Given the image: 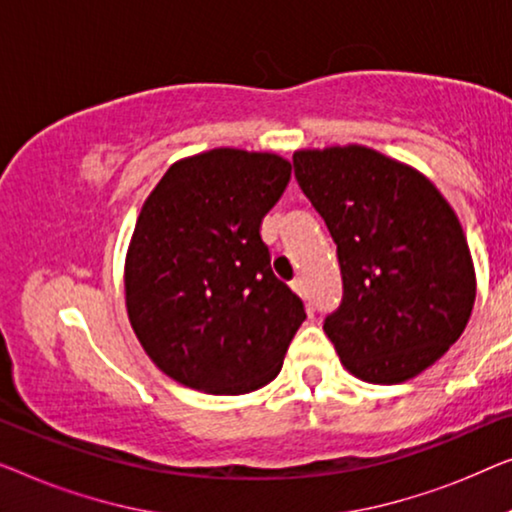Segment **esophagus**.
Wrapping results in <instances>:
<instances>
[{
	"instance_id": "obj_1",
	"label": "esophagus",
	"mask_w": 512,
	"mask_h": 512,
	"mask_svg": "<svg viewBox=\"0 0 512 512\" xmlns=\"http://www.w3.org/2000/svg\"><path fill=\"white\" fill-rule=\"evenodd\" d=\"M292 290L299 294V297H306V283H304V278H294L292 280Z\"/></svg>"
}]
</instances>
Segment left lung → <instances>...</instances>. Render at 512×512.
<instances>
[{
	"label": "left lung",
	"mask_w": 512,
	"mask_h": 512,
	"mask_svg": "<svg viewBox=\"0 0 512 512\" xmlns=\"http://www.w3.org/2000/svg\"><path fill=\"white\" fill-rule=\"evenodd\" d=\"M292 167L336 243L343 297L325 331L345 369L376 385L422 373L462 336L475 301L452 206L422 174L371 148L299 150Z\"/></svg>",
	"instance_id": "8db88e82"
}]
</instances>
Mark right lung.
Wrapping results in <instances>:
<instances>
[{"mask_svg": "<svg viewBox=\"0 0 512 512\" xmlns=\"http://www.w3.org/2000/svg\"><path fill=\"white\" fill-rule=\"evenodd\" d=\"M290 176L278 155L215 148L176 162L143 204L127 253V315L176 383L243 394L278 376L306 311L273 276L262 220Z\"/></svg>", "mask_w": 512, "mask_h": 512, "instance_id": "obj_1", "label": "right lung"}]
</instances>
